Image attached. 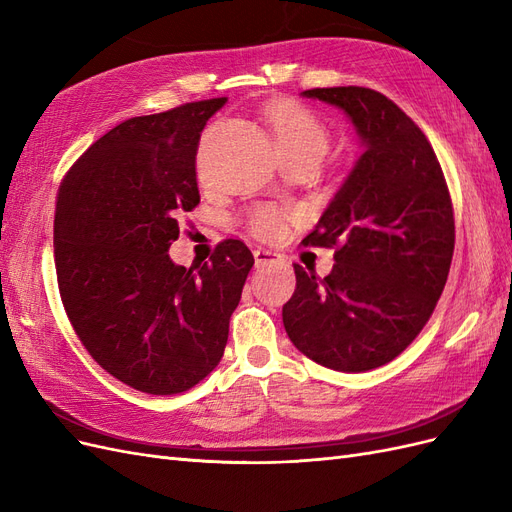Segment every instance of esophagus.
I'll list each match as a JSON object with an SVG mask.
<instances>
[{
    "label": "esophagus",
    "instance_id": "34e87169",
    "mask_svg": "<svg viewBox=\"0 0 512 512\" xmlns=\"http://www.w3.org/2000/svg\"><path fill=\"white\" fill-rule=\"evenodd\" d=\"M254 260H256V267H267V265H275V262H280L282 254L267 250V247H256Z\"/></svg>",
    "mask_w": 512,
    "mask_h": 512
}]
</instances>
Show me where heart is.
I'll use <instances>...</instances> for the list:
<instances>
[{
	"label": "heart",
	"mask_w": 512,
	"mask_h": 512,
	"mask_svg": "<svg viewBox=\"0 0 512 512\" xmlns=\"http://www.w3.org/2000/svg\"><path fill=\"white\" fill-rule=\"evenodd\" d=\"M267 121L275 143V151L282 162L286 160H320L329 147V132L324 123L299 102H275ZM250 230L262 239H275L284 230V215L275 207L262 205L250 213Z\"/></svg>",
	"instance_id": "1"
}]
</instances>
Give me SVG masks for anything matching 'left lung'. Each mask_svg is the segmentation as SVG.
<instances>
[{
	"label": "left lung",
	"instance_id": "left-lung-1",
	"mask_svg": "<svg viewBox=\"0 0 512 512\" xmlns=\"http://www.w3.org/2000/svg\"><path fill=\"white\" fill-rule=\"evenodd\" d=\"M303 96L342 108L365 151L303 239L335 247L333 271L294 265L282 320L309 359L356 374L393 361L431 318L455 250L453 203L427 136L393 100L352 85Z\"/></svg>",
	"mask_w": 512,
	"mask_h": 512
}]
</instances>
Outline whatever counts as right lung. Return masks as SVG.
<instances>
[{
	"instance_id": "obj_1",
	"label": "right lung",
	"mask_w": 512,
	"mask_h": 512,
	"mask_svg": "<svg viewBox=\"0 0 512 512\" xmlns=\"http://www.w3.org/2000/svg\"><path fill=\"white\" fill-rule=\"evenodd\" d=\"M224 102L119 123L57 190L55 271L68 320L102 369L149 395L183 393L211 374L254 267L239 239L190 269L166 254L179 215L200 203V132Z\"/></svg>"
}]
</instances>
